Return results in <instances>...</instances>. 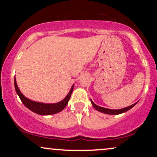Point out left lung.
Masks as SVG:
<instances>
[{"mask_svg": "<svg viewBox=\"0 0 157 157\" xmlns=\"http://www.w3.org/2000/svg\"><path fill=\"white\" fill-rule=\"evenodd\" d=\"M91 104H92V105L94 106V109H96V110H97V111H100V112L104 113H107V114H112V115L120 114V113L126 112V111H128V110H130L131 109H132V108L134 107V106L136 105V103H137V102H136V103L133 104V105L128 106V107L124 108V109L114 110V109H106V108L100 107V106L97 105L96 104H95L94 102L91 100Z\"/></svg>", "mask_w": 157, "mask_h": 157, "instance_id": "obj_1", "label": "left lung"}]
</instances>
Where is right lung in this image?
<instances>
[{
    "label": "right lung",
    "instance_id": "right-lung-1",
    "mask_svg": "<svg viewBox=\"0 0 157 157\" xmlns=\"http://www.w3.org/2000/svg\"><path fill=\"white\" fill-rule=\"evenodd\" d=\"M15 91L21 99V100L24 104V105L29 109L31 110L32 111L35 112L37 114L40 115H51L55 114L58 112H60L65 109L66 105H67L68 100H69L70 97H71V93H72L74 89V85L71 87V90H70L69 93L66 96L62 101L57 102V103H43V102H38L32 101V100H29V99L26 98L22 93L21 92L18 87H17V82H16V80L15 77Z\"/></svg>",
    "mask_w": 157,
    "mask_h": 157
}]
</instances>
